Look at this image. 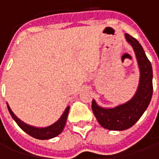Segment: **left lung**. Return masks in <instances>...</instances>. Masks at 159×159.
I'll return each instance as SVG.
<instances>
[{
    "label": "left lung",
    "mask_w": 159,
    "mask_h": 159,
    "mask_svg": "<svg viewBox=\"0 0 159 159\" xmlns=\"http://www.w3.org/2000/svg\"><path fill=\"white\" fill-rule=\"evenodd\" d=\"M126 41L132 46L140 68V83L136 93L126 103L114 108L99 107L95 100L92 101V110L101 126L109 130H125L132 127L150 104L152 96V68L143 48L139 42L129 34Z\"/></svg>",
    "instance_id": "obj_1"
}]
</instances>
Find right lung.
<instances>
[{
  "instance_id": "obj_1",
  "label": "right lung",
  "mask_w": 159,
  "mask_h": 159,
  "mask_svg": "<svg viewBox=\"0 0 159 159\" xmlns=\"http://www.w3.org/2000/svg\"><path fill=\"white\" fill-rule=\"evenodd\" d=\"M7 108H8L9 112L11 114L12 117L17 123V124L20 127V129L24 130L29 135L34 137L36 139H38V140H48V139H51V138L59 135L65 128L66 120H67V116H68L70 110V107H66V109L64 111V113L62 114V116L60 117V118L52 125L46 127V128H36V127L28 125V124L22 122L20 119H19L12 112V110L10 109L8 104H7Z\"/></svg>"
}]
</instances>
